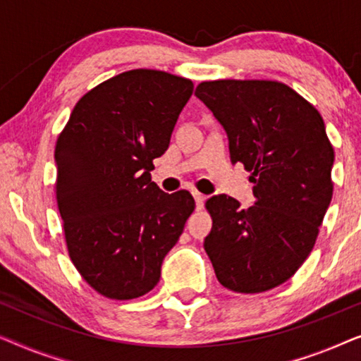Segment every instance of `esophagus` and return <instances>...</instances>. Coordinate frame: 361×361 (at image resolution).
Here are the masks:
<instances>
[{
  "mask_svg": "<svg viewBox=\"0 0 361 361\" xmlns=\"http://www.w3.org/2000/svg\"><path fill=\"white\" fill-rule=\"evenodd\" d=\"M192 197H195L197 209H201L202 204H204V201H206V196L201 195V192H197V191H192Z\"/></svg>",
  "mask_w": 361,
  "mask_h": 361,
  "instance_id": "1",
  "label": "esophagus"
}]
</instances>
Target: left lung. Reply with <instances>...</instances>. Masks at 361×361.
<instances>
[{"label": "left lung", "mask_w": 361, "mask_h": 361, "mask_svg": "<svg viewBox=\"0 0 361 361\" xmlns=\"http://www.w3.org/2000/svg\"><path fill=\"white\" fill-rule=\"evenodd\" d=\"M195 94L229 139L231 161L250 171L255 202L207 200L204 238L222 286L263 293L288 281L311 253L332 200L334 149L321 114L280 81H202Z\"/></svg>", "instance_id": "left-lung-1"}]
</instances>
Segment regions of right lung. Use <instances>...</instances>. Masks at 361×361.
<instances>
[{
  "label": "right lung",
  "mask_w": 361,
  "mask_h": 361,
  "mask_svg": "<svg viewBox=\"0 0 361 361\" xmlns=\"http://www.w3.org/2000/svg\"><path fill=\"white\" fill-rule=\"evenodd\" d=\"M192 81L130 70L88 91L55 145L57 204L68 255L83 280L111 299L144 296L178 242L195 200L152 181Z\"/></svg>",
  "instance_id": "obj_1"
}]
</instances>
